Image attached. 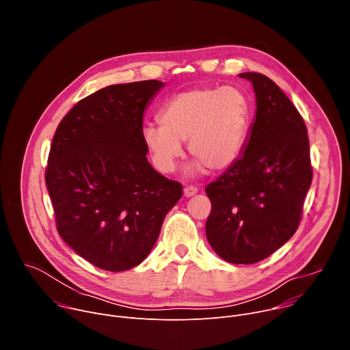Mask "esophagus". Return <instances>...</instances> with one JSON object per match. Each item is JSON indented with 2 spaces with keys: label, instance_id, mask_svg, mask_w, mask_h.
<instances>
[{
  "label": "esophagus",
  "instance_id": "obj_1",
  "mask_svg": "<svg viewBox=\"0 0 350 350\" xmlns=\"http://www.w3.org/2000/svg\"><path fill=\"white\" fill-rule=\"evenodd\" d=\"M196 192H198V188H196L195 185H187V187L184 188V196H185V198H189V196L195 195Z\"/></svg>",
  "mask_w": 350,
  "mask_h": 350
}]
</instances>
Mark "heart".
<instances>
[{
    "mask_svg": "<svg viewBox=\"0 0 350 350\" xmlns=\"http://www.w3.org/2000/svg\"><path fill=\"white\" fill-rule=\"evenodd\" d=\"M249 120L251 105L239 88L198 87L172 96L159 112L161 124H145L141 135L161 172L176 169L188 141L192 170L221 173L241 155Z\"/></svg>",
    "mask_w": 350,
    "mask_h": 350,
    "instance_id": "heart-1",
    "label": "heart"
}]
</instances>
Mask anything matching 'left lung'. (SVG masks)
<instances>
[{
	"label": "left lung",
	"instance_id": "obj_1",
	"mask_svg": "<svg viewBox=\"0 0 350 350\" xmlns=\"http://www.w3.org/2000/svg\"><path fill=\"white\" fill-rule=\"evenodd\" d=\"M239 77L254 84L256 119L242 155L205 189L206 237L226 262L252 265L296 232L313 167L308 129L291 99L262 73Z\"/></svg>",
	"mask_w": 350,
	"mask_h": 350
}]
</instances>
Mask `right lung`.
<instances>
[{"label":"right lung","instance_id":"right-lung-1","mask_svg":"<svg viewBox=\"0 0 350 350\" xmlns=\"http://www.w3.org/2000/svg\"><path fill=\"white\" fill-rule=\"evenodd\" d=\"M159 80L113 84L66 113L49 149L45 183L59 235L91 265L124 271L154 247L183 185L154 170L142 116Z\"/></svg>","mask_w":350,"mask_h":350}]
</instances>
